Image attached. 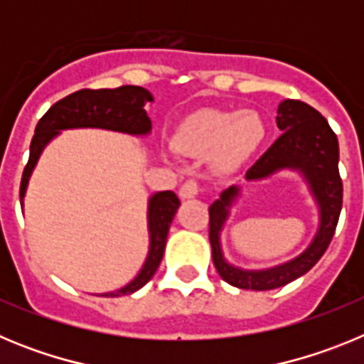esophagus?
Instances as JSON below:
<instances>
[{
  "instance_id": "obj_1",
  "label": "esophagus",
  "mask_w": 364,
  "mask_h": 364,
  "mask_svg": "<svg viewBox=\"0 0 364 364\" xmlns=\"http://www.w3.org/2000/svg\"><path fill=\"white\" fill-rule=\"evenodd\" d=\"M198 191H200V184H198L197 180H186L184 184L180 186V197L182 198L197 197Z\"/></svg>"
}]
</instances>
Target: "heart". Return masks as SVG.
Segmentation results:
<instances>
[{
	"mask_svg": "<svg viewBox=\"0 0 364 364\" xmlns=\"http://www.w3.org/2000/svg\"><path fill=\"white\" fill-rule=\"evenodd\" d=\"M264 138V124L255 111L195 112L175 133V147L189 156H210L220 169H233Z\"/></svg>",
	"mask_w": 364,
	"mask_h": 364,
	"instance_id": "heart-1",
	"label": "heart"
}]
</instances>
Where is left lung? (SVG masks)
I'll return each mask as SVG.
<instances>
[{
  "label": "left lung",
  "instance_id": "1",
  "mask_svg": "<svg viewBox=\"0 0 364 364\" xmlns=\"http://www.w3.org/2000/svg\"><path fill=\"white\" fill-rule=\"evenodd\" d=\"M277 127L282 131L272 147L246 173L259 180L272 173L294 167L302 171L321 208V226L306 252L288 264L264 272H244L224 260L218 233L228 217V208L239 189L230 188L210 208V242L218 275L240 290H273L310 272L332 242L343 208V180L339 175V142L326 118L299 100H284L277 109Z\"/></svg>",
  "mask_w": 364,
  "mask_h": 364
}]
</instances>
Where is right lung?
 I'll return each mask as SVG.
<instances>
[{"label":"right lung","mask_w":364,"mask_h":364,"mask_svg":"<svg viewBox=\"0 0 364 364\" xmlns=\"http://www.w3.org/2000/svg\"><path fill=\"white\" fill-rule=\"evenodd\" d=\"M149 91L136 85H122L117 89H82L65 96L53 105L40 118L31 142V154L23 169L19 198H23L28 176L36 166L40 153L58 131L74 127H102V129L122 131L129 134H147L151 131V120L144 104L151 102ZM180 200L173 191H160L149 200V233L151 246L146 264L133 282L118 291L105 294V297H120L140 290L153 277L162 262L167 231L173 217L178 210Z\"/></svg>","instance_id":"obj_1"}]
</instances>
